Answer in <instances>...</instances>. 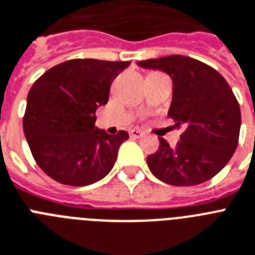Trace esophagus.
Masks as SVG:
<instances>
[{
	"mask_svg": "<svg viewBox=\"0 0 255 255\" xmlns=\"http://www.w3.org/2000/svg\"><path fill=\"white\" fill-rule=\"evenodd\" d=\"M143 135V132L140 130H136V129H132L130 130V136L131 138H140Z\"/></svg>",
	"mask_w": 255,
	"mask_h": 255,
	"instance_id": "34e87169",
	"label": "esophagus"
}]
</instances>
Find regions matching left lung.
<instances>
[{"mask_svg": "<svg viewBox=\"0 0 255 255\" xmlns=\"http://www.w3.org/2000/svg\"><path fill=\"white\" fill-rule=\"evenodd\" d=\"M142 67L170 75L173 96L168 116L181 140L170 147L164 138L147 156L152 174L173 186H194L211 180L231 160L239 144L241 112L236 96L220 73L191 57L172 56L139 61Z\"/></svg>", "mask_w": 255, "mask_h": 255, "instance_id": "obj_1", "label": "left lung"}]
</instances>
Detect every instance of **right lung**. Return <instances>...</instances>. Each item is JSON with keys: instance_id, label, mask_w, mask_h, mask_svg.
Wrapping results in <instances>:
<instances>
[{"instance_id": "1", "label": "right lung", "mask_w": 255, "mask_h": 255, "mask_svg": "<svg viewBox=\"0 0 255 255\" xmlns=\"http://www.w3.org/2000/svg\"><path fill=\"white\" fill-rule=\"evenodd\" d=\"M129 61L74 58L50 67L27 96L23 131L33 159L50 178L86 186L111 172L129 134L95 128V112L108 103L115 78Z\"/></svg>"}]
</instances>
